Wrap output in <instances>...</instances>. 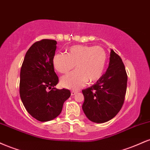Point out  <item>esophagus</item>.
Segmentation results:
<instances>
[{
    "label": "esophagus",
    "mask_w": 150,
    "mask_h": 150,
    "mask_svg": "<svg viewBox=\"0 0 150 150\" xmlns=\"http://www.w3.org/2000/svg\"><path fill=\"white\" fill-rule=\"evenodd\" d=\"M77 92V91H74V90L71 91V95L72 96H74V95H75V94H76Z\"/></svg>",
    "instance_id": "1"
}]
</instances>
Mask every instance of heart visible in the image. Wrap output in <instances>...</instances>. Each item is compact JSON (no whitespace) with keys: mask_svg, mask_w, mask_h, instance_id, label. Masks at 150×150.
Segmentation results:
<instances>
[{"mask_svg":"<svg viewBox=\"0 0 150 150\" xmlns=\"http://www.w3.org/2000/svg\"><path fill=\"white\" fill-rule=\"evenodd\" d=\"M106 63V53L99 46H73L66 53H57L53 57V65L58 73H66L76 66L77 70L61 78L65 88L77 89L88 81L95 82L102 75Z\"/></svg>","mask_w":150,"mask_h":150,"instance_id":"heart-1","label":"heart"}]
</instances>
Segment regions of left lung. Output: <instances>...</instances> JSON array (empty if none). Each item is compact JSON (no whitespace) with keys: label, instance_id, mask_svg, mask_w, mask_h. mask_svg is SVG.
Here are the masks:
<instances>
[{"label":"left lung","instance_id":"8db88e82","mask_svg":"<svg viewBox=\"0 0 150 150\" xmlns=\"http://www.w3.org/2000/svg\"><path fill=\"white\" fill-rule=\"evenodd\" d=\"M106 73L88 88L83 89L82 110L89 120L102 123L112 119L123 106L127 89L125 65L118 54L111 49Z\"/></svg>","mask_w":150,"mask_h":150}]
</instances>
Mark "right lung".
Masks as SVG:
<instances>
[{"label":"right lung","mask_w":150,"mask_h":150,"mask_svg":"<svg viewBox=\"0 0 150 150\" xmlns=\"http://www.w3.org/2000/svg\"><path fill=\"white\" fill-rule=\"evenodd\" d=\"M56 44V41L51 39H42L32 44L26 53L20 70L22 104L31 116L41 122L59 116L63 104L70 97V90L55 87L58 82L53 65Z\"/></svg>","instance_id":"obj_1"}]
</instances>
